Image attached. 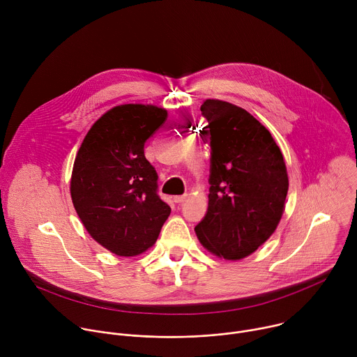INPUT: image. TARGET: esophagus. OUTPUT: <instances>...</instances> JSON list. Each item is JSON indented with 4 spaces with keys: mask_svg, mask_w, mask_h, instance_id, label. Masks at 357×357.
<instances>
[{
    "mask_svg": "<svg viewBox=\"0 0 357 357\" xmlns=\"http://www.w3.org/2000/svg\"><path fill=\"white\" fill-rule=\"evenodd\" d=\"M186 197H188L186 195H182V196H175V197H174V202H175V203H183V202L186 200Z\"/></svg>",
    "mask_w": 357,
    "mask_h": 357,
    "instance_id": "1",
    "label": "esophagus"
}]
</instances>
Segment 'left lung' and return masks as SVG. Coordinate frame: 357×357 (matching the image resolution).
Segmentation results:
<instances>
[{
	"mask_svg": "<svg viewBox=\"0 0 357 357\" xmlns=\"http://www.w3.org/2000/svg\"><path fill=\"white\" fill-rule=\"evenodd\" d=\"M200 112L212 158L208 213L195 231L209 252L237 261L275 231L288 193L287 167L271 132L244 109L208 98Z\"/></svg>",
	"mask_w": 357,
	"mask_h": 357,
	"instance_id": "1",
	"label": "left lung"
}]
</instances>
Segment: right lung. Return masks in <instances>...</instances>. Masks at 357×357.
<instances>
[{"label": "right lung", "mask_w": 357, "mask_h": 357, "mask_svg": "<svg viewBox=\"0 0 357 357\" xmlns=\"http://www.w3.org/2000/svg\"><path fill=\"white\" fill-rule=\"evenodd\" d=\"M152 105H121L87 131L73 164L70 196L87 233L121 257L155 244L171 208L157 193L158 175L144 144L167 120Z\"/></svg>", "instance_id": "1"}]
</instances>
